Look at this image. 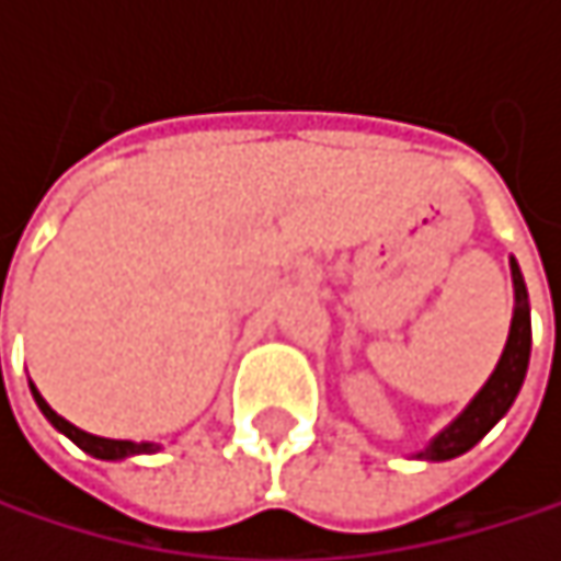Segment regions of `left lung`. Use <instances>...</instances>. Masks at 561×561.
Returning a JSON list of instances; mask_svg holds the SVG:
<instances>
[{
  "mask_svg": "<svg viewBox=\"0 0 561 561\" xmlns=\"http://www.w3.org/2000/svg\"><path fill=\"white\" fill-rule=\"evenodd\" d=\"M513 270V291H516V308H513V324H510V337H506L504 357L497 364V370L491 374L488 387L474 396V402L425 448L419 451V458L428 461H448L458 458L465 451H471L501 419L506 409L513 405L516 392L523 387L526 367H529V344H533V328H529V295L519 276V266L510 260Z\"/></svg>",
  "mask_w": 561,
  "mask_h": 561,
  "instance_id": "obj_1",
  "label": "left lung"
}]
</instances>
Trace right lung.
<instances>
[{"instance_id":"1","label":"right lung","mask_w":561,"mask_h":561,"mask_svg":"<svg viewBox=\"0 0 561 561\" xmlns=\"http://www.w3.org/2000/svg\"><path fill=\"white\" fill-rule=\"evenodd\" d=\"M35 392V402H38V409L48 415V422L60 428L70 442H77L87 455H93V458H106V461H116V458H126V455H149V451H156V445H149V442H142V445H136V442H116V438H96V435H87V432H80L77 425H70L67 419H60L55 409L42 399V392L32 387Z\"/></svg>"}]
</instances>
